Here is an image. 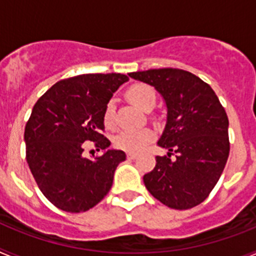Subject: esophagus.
Masks as SVG:
<instances>
[{"instance_id": "34e87169", "label": "esophagus", "mask_w": 256, "mask_h": 256, "mask_svg": "<svg viewBox=\"0 0 256 256\" xmlns=\"http://www.w3.org/2000/svg\"><path fill=\"white\" fill-rule=\"evenodd\" d=\"M137 158V154L136 152H128L126 154V159L128 160H134Z\"/></svg>"}]
</instances>
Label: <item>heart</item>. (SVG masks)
Segmentation results:
<instances>
[{"label":"heart","mask_w":256,"mask_h":256,"mask_svg":"<svg viewBox=\"0 0 256 256\" xmlns=\"http://www.w3.org/2000/svg\"><path fill=\"white\" fill-rule=\"evenodd\" d=\"M128 100L142 110H151L156 104V91L154 87L146 83H136L126 90ZM104 126L108 130L115 128V104L108 101L105 105L102 114ZM155 137V133L151 128H140V130H124L118 133L112 138L114 148L126 152H138L148 144H150Z\"/></svg>","instance_id":"1"}]
</instances>
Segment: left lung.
Masks as SVG:
<instances>
[{
	"instance_id": "1",
	"label": "left lung",
	"mask_w": 256,
	"mask_h": 256,
	"mask_svg": "<svg viewBox=\"0 0 256 256\" xmlns=\"http://www.w3.org/2000/svg\"><path fill=\"white\" fill-rule=\"evenodd\" d=\"M164 97L168 118L158 144L168 155L156 156L144 176L146 188L166 206L186 210L206 200L230 155L228 116L208 83L182 69L162 68L130 73ZM176 154L174 160L171 155Z\"/></svg>"
}]
</instances>
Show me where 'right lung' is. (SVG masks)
<instances>
[{
  "instance_id": "right-lung-1",
  "label": "right lung",
  "mask_w": 256,
  "mask_h": 256,
  "mask_svg": "<svg viewBox=\"0 0 256 256\" xmlns=\"http://www.w3.org/2000/svg\"><path fill=\"white\" fill-rule=\"evenodd\" d=\"M128 79L119 73L62 79L33 106L24 132L26 162L40 192L58 209L87 212L112 188L124 151L108 150L94 160L82 154L87 141L97 151L110 146L104 136V108Z\"/></svg>"
}]
</instances>
